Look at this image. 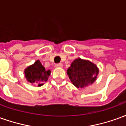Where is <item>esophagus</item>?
I'll list each match as a JSON object with an SVG mask.
<instances>
[{"mask_svg":"<svg viewBox=\"0 0 126 126\" xmlns=\"http://www.w3.org/2000/svg\"><path fill=\"white\" fill-rule=\"evenodd\" d=\"M63 67V64L62 63H58V64H56L55 65V67Z\"/></svg>","mask_w":126,"mask_h":126,"instance_id":"1","label":"esophagus"}]
</instances>
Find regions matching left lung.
Here are the masks:
<instances>
[{"label": "left lung", "instance_id": "left-lung-1", "mask_svg": "<svg viewBox=\"0 0 126 126\" xmlns=\"http://www.w3.org/2000/svg\"><path fill=\"white\" fill-rule=\"evenodd\" d=\"M98 71L97 66L94 63L79 58L71 63L67 74L76 87L82 88L95 82Z\"/></svg>", "mask_w": 126, "mask_h": 126}]
</instances>
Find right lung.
Masks as SVG:
<instances>
[{
    "instance_id": "1",
    "label": "right lung",
    "mask_w": 126,
    "mask_h": 126,
    "mask_svg": "<svg viewBox=\"0 0 126 126\" xmlns=\"http://www.w3.org/2000/svg\"><path fill=\"white\" fill-rule=\"evenodd\" d=\"M50 70H46L40 61L37 60L33 65L28 66L25 69V77L28 82L41 86L48 79Z\"/></svg>"
}]
</instances>
